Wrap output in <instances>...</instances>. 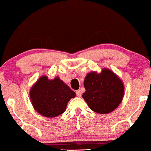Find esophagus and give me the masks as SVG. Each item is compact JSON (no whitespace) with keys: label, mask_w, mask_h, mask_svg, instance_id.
Returning <instances> with one entry per match:
<instances>
[{"label":"esophagus","mask_w":151,"mask_h":151,"mask_svg":"<svg viewBox=\"0 0 151 151\" xmlns=\"http://www.w3.org/2000/svg\"><path fill=\"white\" fill-rule=\"evenodd\" d=\"M76 96H78V97H81V92L80 90H77V91H76Z\"/></svg>","instance_id":"obj_1"}]
</instances>
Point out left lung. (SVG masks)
Segmentation results:
<instances>
[{
    "instance_id": "8db88e82",
    "label": "left lung",
    "mask_w": 151,
    "mask_h": 151,
    "mask_svg": "<svg viewBox=\"0 0 151 151\" xmlns=\"http://www.w3.org/2000/svg\"><path fill=\"white\" fill-rule=\"evenodd\" d=\"M85 92L83 98L90 109L100 114H107L121 104L124 94V85L111 70L104 68L102 73H88L85 78Z\"/></svg>"
}]
</instances>
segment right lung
I'll return each instance as SVG.
<instances>
[{"mask_svg":"<svg viewBox=\"0 0 151 151\" xmlns=\"http://www.w3.org/2000/svg\"><path fill=\"white\" fill-rule=\"evenodd\" d=\"M76 93L59 77L53 80L47 76L39 78L32 87L30 98L34 109L47 117H55L62 114Z\"/></svg>","mask_w":151,"mask_h":151,"instance_id":"obj_1","label":"right lung"}]
</instances>
